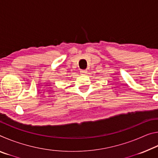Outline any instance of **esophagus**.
Masks as SVG:
<instances>
[{
	"label": "esophagus",
	"mask_w": 158,
	"mask_h": 158,
	"mask_svg": "<svg viewBox=\"0 0 158 158\" xmlns=\"http://www.w3.org/2000/svg\"><path fill=\"white\" fill-rule=\"evenodd\" d=\"M80 73H81V75H84V74H86L87 70H86V69H81V70L80 71Z\"/></svg>",
	"instance_id": "1"
}]
</instances>
